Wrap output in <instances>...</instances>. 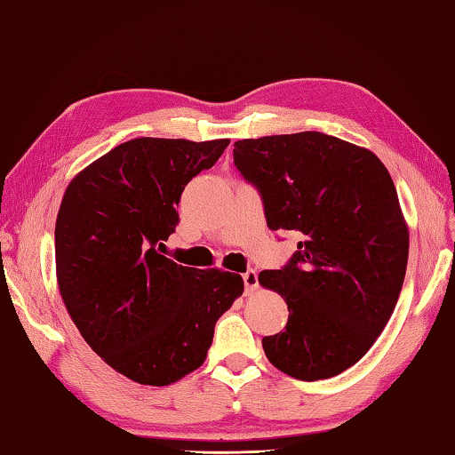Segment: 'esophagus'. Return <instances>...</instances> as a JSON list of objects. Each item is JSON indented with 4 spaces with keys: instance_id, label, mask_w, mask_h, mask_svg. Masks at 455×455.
Segmentation results:
<instances>
[{
    "instance_id": "esophagus-1",
    "label": "esophagus",
    "mask_w": 455,
    "mask_h": 455,
    "mask_svg": "<svg viewBox=\"0 0 455 455\" xmlns=\"http://www.w3.org/2000/svg\"><path fill=\"white\" fill-rule=\"evenodd\" d=\"M243 280H244L246 291H254L258 288V274H256V270H246L243 274Z\"/></svg>"
}]
</instances>
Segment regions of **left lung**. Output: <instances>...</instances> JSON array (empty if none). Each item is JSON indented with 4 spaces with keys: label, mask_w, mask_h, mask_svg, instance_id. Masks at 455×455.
Returning <instances> with one entry per match:
<instances>
[{
    "label": "left lung",
    "mask_w": 455,
    "mask_h": 455,
    "mask_svg": "<svg viewBox=\"0 0 455 455\" xmlns=\"http://www.w3.org/2000/svg\"><path fill=\"white\" fill-rule=\"evenodd\" d=\"M233 156L268 228L301 236L282 270L258 275L290 311L262 339L266 357L299 380L339 375L377 341L403 290L408 227L388 169L322 132L238 140Z\"/></svg>",
    "instance_id": "left-lung-1"
}]
</instances>
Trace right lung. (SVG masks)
<instances>
[{
  "instance_id": "right-lung-1",
  "label": "right lung",
  "mask_w": 455,
  "mask_h": 455,
  "mask_svg": "<svg viewBox=\"0 0 455 455\" xmlns=\"http://www.w3.org/2000/svg\"><path fill=\"white\" fill-rule=\"evenodd\" d=\"M230 140L136 138L68 183L55 227L60 298L91 349L140 385L167 387L207 359L217 319L243 296L238 274L164 256L185 185Z\"/></svg>"
}]
</instances>
